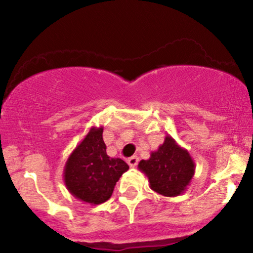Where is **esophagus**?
Here are the masks:
<instances>
[{
  "label": "esophagus",
  "mask_w": 253,
  "mask_h": 253,
  "mask_svg": "<svg viewBox=\"0 0 253 253\" xmlns=\"http://www.w3.org/2000/svg\"><path fill=\"white\" fill-rule=\"evenodd\" d=\"M138 161H139V159H138V157H136V155H133V157L126 159L127 165H129L130 167H136L137 164H138Z\"/></svg>",
  "instance_id": "34e87169"
}]
</instances>
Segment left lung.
Listing matches in <instances>:
<instances>
[{
  "label": "left lung",
  "mask_w": 253,
  "mask_h": 253,
  "mask_svg": "<svg viewBox=\"0 0 253 253\" xmlns=\"http://www.w3.org/2000/svg\"><path fill=\"white\" fill-rule=\"evenodd\" d=\"M138 169L147 176L150 188L165 197L182 195L195 175V161L188 150L179 146L171 136L165 137L157 151L151 152L150 159L141 160Z\"/></svg>",
  "instance_id": "8db88e82"
}]
</instances>
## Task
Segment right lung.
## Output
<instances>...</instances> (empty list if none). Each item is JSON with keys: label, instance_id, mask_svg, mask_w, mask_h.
I'll use <instances>...</instances> for the list:
<instances>
[{"label": "right lung", "instance_id": "1", "mask_svg": "<svg viewBox=\"0 0 253 253\" xmlns=\"http://www.w3.org/2000/svg\"><path fill=\"white\" fill-rule=\"evenodd\" d=\"M102 132V126H92L69 155L63 170L68 191L91 205L107 202L116 182L129 169L122 159L107 155Z\"/></svg>", "mask_w": 253, "mask_h": 253}]
</instances>
